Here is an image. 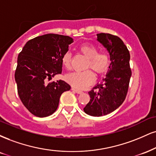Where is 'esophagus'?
<instances>
[{"label":"esophagus","mask_w":156,"mask_h":156,"mask_svg":"<svg viewBox=\"0 0 156 156\" xmlns=\"http://www.w3.org/2000/svg\"><path fill=\"white\" fill-rule=\"evenodd\" d=\"M72 90H73V91H74L77 94H81L82 92H83L82 91H80V90H79V89H76V88H72Z\"/></svg>","instance_id":"esophagus-1"}]
</instances>
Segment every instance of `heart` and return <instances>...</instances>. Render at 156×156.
Here are the masks:
<instances>
[{"instance_id":"1","label":"heart","mask_w":156,"mask_h":156,"mask_svg":"<svg viewBox=\"0 0 156 156\" xmlns=\"http://www.w3.org/2000/svg\"><path fill=\"white\" fill-rule=\"evenodd\" d=\"M79 51L88 58L86 68H90L97 75H101L108 70L110 64V55L107 50L98 51V47L91 44H82L79 46ZM62 63L67 69L71 67V54L67 51L62 57ZM65 80L73 87L83 89L91 85L95 80V76L91 70L82 72H73L65 76Z\"/></svg>"}]
</instances>
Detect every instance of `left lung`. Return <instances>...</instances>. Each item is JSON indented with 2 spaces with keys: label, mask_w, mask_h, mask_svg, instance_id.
Returning <instances> with one entry per match:
<instances>
[{
  "label": "left lung",
  "mask_w": 156,
  "mask_h": 156,
  "mask_svg": "<svg viewBox=\"0 0 156 156\" xmlns=\"http://www.w3.org/2000/svg\"><path fill=\"white\" fill-rule=\"evenodd\" d=\"M97 40L108 49L111 63L105 78L89 92L91 99L83 110L88 115L99 117L113 112L124 102L132 69L129 51L119 37L99 33Z\"/></svg>",
  "instance_id": "obj_1"
}]
</instances>
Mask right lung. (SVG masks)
Masks as SVG:
<instances>
[{"mask_svg":"<svg viewBox=\"0 0 156 156\" xmlns=\"http://www.w3.org/2000/svg\"><path fill=\"white\" fill-rule=\"evenodd\" d=\"M72 37L46 34L28 41L19 54L15 80L24 106L37 117H47L57 110L62 94L70 86L59 80L47 83L62 73V57Z\"/></svg>","mask_w":156,"mask_h":156,"instance_id":"add662e5","label":"right lung"}]
</instances>
